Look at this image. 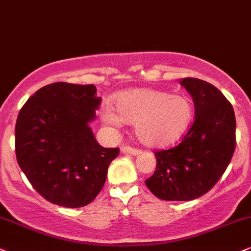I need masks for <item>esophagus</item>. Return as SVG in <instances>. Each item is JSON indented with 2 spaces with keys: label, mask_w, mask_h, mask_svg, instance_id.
<instances>
[{
  "label": "esophagus",
  "mask_w": 251,
  "mask_h": 251,
  "mask_svg": "<svg viewBox=\"0 0 251 251\" xmlns=\"http://www.w3.org/2000/svg\"><path fill=\"white\" fill-rule=\"evenodd\" d=\"M122 151L124 154H128V155H139L141 153L140 149L129 147V146H124L122 148Z\"/></svg>",
  "instance_id": "1"
}]
</instances>
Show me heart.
<instances>
[{
	"label": "heart",
	"instance_id": "obj_1",
	"mask_svg": "<svg viewBox=\"0 0 251 251\" xmlns=\"http://www.w3.org/2000/svg\"><path fill=\"white\" fill-rule=\"evenodd\" d=\"M116 113L102 110V119L111 126L134 124L139 141L148 147H166L182 138L193 118V105L188 97L154 89H134L118 95Z\"/></svg>",
	"mask_w": 251,
	"mask_h": 251
}]
</instances>
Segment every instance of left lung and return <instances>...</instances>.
Returning a JSON list of instances; mask_svg holds the SVG:
<instances>
[{
    "label": "left lung",
    "instance_id": "8db88e82",
    "mask_svg": "<svg viewBox=\"0 0 251 251\" xmlns=\"http://www.w3.org/2000/svg\"><path fill=\"white\" fill-rule=\"evenodd\" d=\"M179 83L195 103V122L178 146L155 151L156 169L145 180L154 196L171 201H192L210 191L235 151V115L223 93L199 78Z\"/></svg>",
    "mask_w": 251,
    "mask_h": 251
}]
</instances>
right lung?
I'll use <instances>...</instances> for the list:
<instances>
[{
  "label": "right lung",
  "mask_w": 251,
  "mask_h": 251,
  "mask_svg": "<svg viewBox=\"0 0 251 251\" xmlns=\"http://www.w3.org/2000/svg\"><path fill=\"white\" fill-rule=\"evenodd\" d=\"M94 84L56 82L27 100L18 113V166L46 201L63 207L90 204L105 183L119 148L98 144L90 124L100 97Z\"/></svg>",
  "instance_id": "right-lung-1"
}]
</instances>
